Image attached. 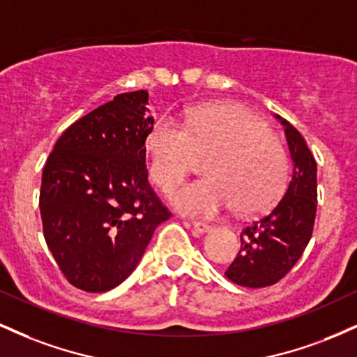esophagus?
Instances as JSON below:
<instances>
[{
    "mask_svg": "<svg viewBox=\"0 0 357 357\" xmlns=\"http://www.w3.org/2000/svg\"><path fill=\"white\" fill-rule=\"evenodd\" d=\"M191 227L195 228V230L198 233H208V231L213 230V225L204 223V221H192Z\"/></svg>",
    "mask_w": 357,
    "mask_h": 357,
    "instance_id": "obj_1",
    "label": "esophagus"
}]
</instances>
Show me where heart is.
I'll list each match as a JSON object with an SVG mask.
<instances>
[{
	"mask_svg": "<svg viewBox=\"0 0 357 357\" xmlns=\"http://www.w3.org/2000/svg\"><path fill=\"white\" fill-rule=\"evenodd\" d=\"M149 174L171 195L196 161L206 155V178L174 195V206L192 216H213L235 206L241 215L267 210L289 179V158L261 119L235 104L190 109L183 121L161 117L146 137Z\"/></svg>",
	"mask_w": 357,
	"mask_h": 357,
	"instance_id": "heart-1",
	"label": "heart"
}]
</instances>
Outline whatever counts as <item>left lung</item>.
<instances>
[{"label": "left lung", "instance_id": "1", "mask_svg": "<svg viewBox=\"0 0 357 357\" xmlns=\"http://www.w3.org/2000/svg\"><path fill=\"white\" fill-rule=\"evenodd\" d=\"M280 121L294 161L292 174L284 196L245 225L238 255L225 272L236 285L252 289L277 284L294 268L312 236L317 211V162L302 134Z\"/></svg>", "mask_w": 357, "mask_h": 357}]
</instances>
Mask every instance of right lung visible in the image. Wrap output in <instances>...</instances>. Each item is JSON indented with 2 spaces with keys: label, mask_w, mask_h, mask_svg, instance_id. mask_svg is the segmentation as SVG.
<instances>
[{
  "label": "right lung",
  "mask_w": 357,
  "mask_h": 357,
  "mask_svg": "<svg viewBox=\"0 0 357 357\" xmlns=\"http://www.w3.org/2000/svg\"><path fill=\"white\" fill-rule=\"evenodd\" d=\"M154 117L147 92L119 93L65 130L43 167V236L63 277L85 292H107L136 268L171 211L146 167Z\"/></svg>",
  "instance_id": "add662e5"
}]
</instances>
